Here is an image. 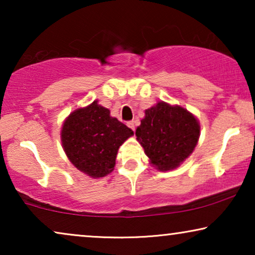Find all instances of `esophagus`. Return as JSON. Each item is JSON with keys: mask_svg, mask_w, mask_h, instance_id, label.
I'll use <instances>...</instances> for the list:
<instances>
[{"mask_svg": "<svg viewBox=\"0 0 255 255\" xmlns=\"http://www.w3.org/2000/svg\"><path fill=\"white\" fill-rule=\"evenodd\" d=\"M128 127L130 128L132 131H134V128H134V122H133V121H132V122H128Z\"/></svg>", "mask_w": 255, "mask_h": 255, "instance_id": "34e87169", "label": "esophagus"}]
</instances>
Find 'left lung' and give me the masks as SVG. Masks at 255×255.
I'll return each instance as SVG.
<instances>
[{"label": "left lung", "mask_w": 255, "mask_h": 255, "mask_svg": "<svg viewBox=\"0 0 255 255\" xmlns=\"http://www.w3.org/2000/svg\"><path fill=\"white\" fill-rule=\"evenodd\" d=\"M200 123L180 106L158 102L145 110V117L135 130L137 140L156 169L179 167L196 147Z\"/></svg>", "instance_id": "left-lung-1"}]
</instances>
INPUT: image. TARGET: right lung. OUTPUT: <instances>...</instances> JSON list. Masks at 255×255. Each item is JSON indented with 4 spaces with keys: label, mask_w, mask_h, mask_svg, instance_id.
I'll return each mask as SVG.
<instances>
[{
    "label": "right lung",
    "mask_w": 255,
    "mask_h": 255,
    "mask_svg": "<svg viewBox=\"0 0 255 255\" xmlns=\"http://www.w3.org/2000/svg\"><path fill=\"white\" fill-rule=\"evenodd\" d=\"M132 134L131 128L110 116L109 109L94 101L66 118L61 142L69 161L97 179L113 172L118 148Z\"/></svg>",
    "instance_id": "1"
}]
</instances>
